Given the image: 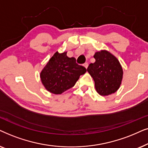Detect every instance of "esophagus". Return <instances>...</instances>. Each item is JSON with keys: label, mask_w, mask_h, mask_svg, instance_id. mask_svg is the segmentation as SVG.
Here are the masks:
<instances>
[{"label": "esophagus", "mask_w": 148, "mask_h": 148, "mask_svg": "<svg viewBox=\"0 0 148 148\" xmlns=\"http://www.w3.org/2000/svg\"><path fill=\"white\" fill-rule=\"evenodd\" d=\"M83 66H84V68H85L86 69L88 68V63H84V64H83Z\"/></svg>", "instance_id": "34e87169"}]
</instances>
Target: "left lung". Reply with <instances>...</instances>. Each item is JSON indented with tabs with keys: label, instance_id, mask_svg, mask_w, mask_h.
Here are the masks:
<instances>
[{
	"label": "left lung",
	"instance_id": "1",
	"mask_svg": "<svg viewBox=\"0 0 148 148\" xmlns=\"http://www.w3.org/2000/svg\"><path fill=\"white\" fill-rule=\"evenodd\" d=\"M93 57L95 62L89 64L87 71L93 78L96 90L102 96L114 93L123 80V71L119 61L106 50L96 52Z\"/></svg>",
	"mask_w": 148,
	"mask_h": 148
}]
</instances>
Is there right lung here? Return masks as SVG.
<instances>
[{
    "label": "right lung",
    "instance_id": "right-lung-1",
    "mask_svg": "<svg viewBox=\"0 0 148 148\" xmlns=\"http://www.w3.org/2000/svg\"><path fill=\"white\" fill-rule=\"evenodd\" d=\"M67 52L57 51L40 72L45 88L53 94H62L74 86L80 75L86 72L84 66L76 64L74 58H68Z\"/></svg>",
    "mask_w": 148,
    "mask_h": 148
}]
</instances>
